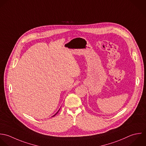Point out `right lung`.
<instances>
[{
    "label": "right lung",
    "instance_id": "right-lung-1",
    "mask_svg": "<svg viewBox=\"0 0 146 146\" xmlns=\"http://www.w3.org/2000/svg\"><path fill=\"white\" fill-rule=\"evenodd\" d=\"M58 111H59V110H58ZM58 111H57V113H56V114H54V115H53V117H54V115H56V114H57V113H58Z\"/></svg>",
    "mask_w": 146,
    "mask_h": 146
}]
</instances>
